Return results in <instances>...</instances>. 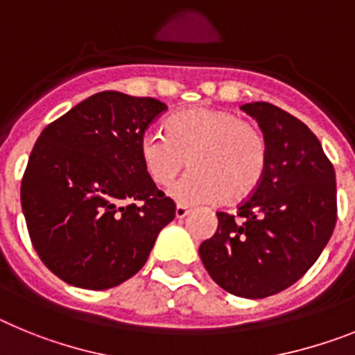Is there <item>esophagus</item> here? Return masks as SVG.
<instances>
[{"label": "esophagus", "instance_id": "obj_1", "mask_svg": "<svg viewBox=\"0 0 355 355\" xmlns=\"http://www.w3.org/2000/svg\"><path fill=\"white\" fill-rule=\"evenodd\" d=\"M191 212V209L184 207V205H177V209H175V216H177V220H182V218H186L187 214Z\"/></svg>", "mask_w": 355, "mask_h": 355}]
</instances>
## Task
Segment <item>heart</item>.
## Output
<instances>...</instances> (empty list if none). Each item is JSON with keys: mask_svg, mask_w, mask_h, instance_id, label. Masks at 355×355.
I'll return each mask as SVG.
<instances>
[{"mask_svg": "<svg viewBox=\"0 0 355 355\" xmlns=\"http://www.w3.org/2000/svg\"><path fill=\"white\" fill-rule=\"evenodd\" d=\"M146 175L157 186H169L187 159V171L169 189L184 205L241 200L266 169V141L257 126L225 109L193 107L166 123V135L146 132L139 141Z\"/></svg>", "mask_w": 355, "mask_h": 355, "instance_id": "b5f03b06", "label": "heart"}]
</instances>
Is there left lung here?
<instances>
[{
    "mask_svg": "<svg viewBox=\"0 0 355 355\" xmlns=\"http://www.w3.org/2000/svg\"><path fill=\"white\" fill-rule=\"evenodd\" d=\"M241 109L263 130L266 169L236 216L216 212V234L198 252L216 284L255 300L289 288L316 263L336 225V175L300 119L266 101Z\"/></svg>",
    "mask_w": 355,
    "mask_h": 355,
    "instance_id": "left-lung-1",
    "label": "left lung"
}]
</instances>
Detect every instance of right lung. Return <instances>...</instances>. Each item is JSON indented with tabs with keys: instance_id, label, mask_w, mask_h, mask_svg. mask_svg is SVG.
Returning a JSON list of instances; mask_svg holds the SVG:
<instances>
[{
	"instance_id": "1",
	"label": "right lung",
	"mask_w": 355,
	"mask_h": 355,
	"mask_svg": "<svg viewBox=\"0 0 355 355\" xmlns=\"http://www.w3.org/2000/svg\"><path fill=\"white\" fill-rule=\"evenodd\" d=\"M168 109L155 98L103 91L39 135L21 182L33 248L67 284L109 289L146 263L175 202L148 177L139 141Z\"/></svg>"
}]
</instances>
